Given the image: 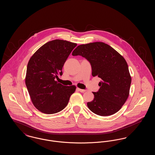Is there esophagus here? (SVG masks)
Instances as JSON below:
<instances>
[{"label": "esophagus", "mask_w": 155, "mask_h": 155, "mask_svg": "<svg viewBox=\"0 0 155 155\" xmlns=\"http://www.w3.org/2000/svg\"><path fill=\"white\" fill-rule=\"evenodd\" d=\"M77 90L78 91L81 92L82 93H84V92H86V90H85V89H82L78 88H77Z\"/></svg>", "instance_id": "esophagus-1"}]
</instances>
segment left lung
I'll use <instances>...</instances> for the list:
<instances>
[{
    "instance_id": "1",
    "label": "left lung",
    "mask_w": 155,
    "mask_h": 155,
    "mask_svg": "<svg viewBox=\"0 0 155 155\" xmlns=\"http://www.w3.org/2000/svg\"><path fill=\"white\" fill-rule=\"evenodd\" d=\"M73 56H81L91 64L92 75L102 79L100 88L92 92L94 99L88 102L89 110L101 116L117 112L130 92L131 77L124 58L109 45L101 42L78 46Z\"/></svg>"
}]
</instances>
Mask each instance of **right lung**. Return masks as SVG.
Instances as JSON below:
<instances>
[{
    "instance_id": "add662e5",
    "label": "right lung",
    "mask_w": 155,
    "mask_h": 155,
    "mask_svg": "<svg viewBox=\"0 0 155 155\" xmlns=\"http://www.w3.org/2000/svg\"><path fill=\"white\" fill-rule=\"evenodd\" d=\"M77 44L55 39L42 46L28 61L25 84L32 102L38 110L54 114L64 109L76 87L56 81Z\"/></svg>"
}]
</instances>
